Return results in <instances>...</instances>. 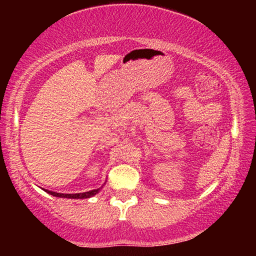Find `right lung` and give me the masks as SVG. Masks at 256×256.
<instances>
[{
  "label": "right lung",
  "mask_w": 256,
  "mask_h": 256,
  "mask_svg": "<svg viewBox=\"0 0 256 256\" xmlns=\"http://www.w3.org/2000/svg\"><path fill=\"white\" fill-rule=\"evenodd\" d=\"M102 190L100 188H97V190H89V192H84V193H76V194H63V193H56L53 192V190H45V192H47L50 196H56V198H89L94 196H96V194L99 192V190Z\"/></svg>",
  "instance_id": "1"
}]
</instances>
